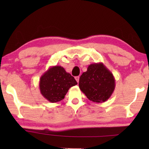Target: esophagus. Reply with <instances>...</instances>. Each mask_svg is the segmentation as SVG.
<instances>
[{"label":"esophagus","instance_id":"esophagus-1","mask_svg":"<svg viewBox=\"0 0 149 149\" xmlns=\"http://www.w3.org/2000/svg\"><path fill=\"white\" fill-rule=\"evenodd\" d=\"M75 80L77 81V83L79 82V76H76V77H75Z\"/></svg>","mask_w":149,"mask_h":149}]
</instances>
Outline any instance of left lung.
<instances>
[{"label": "left lung", "mask_w": 149, "mask_h": 149, "mask_svg": "<svg viewBox=\"0 0 149 149\" xmlns=\"http://www.w3.org/2000/svg\"><path fill=\"white\" fill-rule=\"evenodd\" d=\"M80 90L87 99L95 102H104L114 92L116 84L112 73L103 63L90 64L80 76Z\"/></svg>", "instance_id": "left-lung-1"}]
</instances>
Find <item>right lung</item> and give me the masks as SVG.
Wrapping results in <instances>:
<instances>
[{"mask_svg": "<svg viewBox=\"0 0 149 149\" xmlns=\"http://www.w3.org/2000/svg\"><path fill=\"white\" fill-rule=\"evenodd\" d=\"M77 83L71 74L60 65L50 67L41 75L39 89L41 95L50 102H58L64 99L70 87Z\"/></svg>", "mask_w": 149, "mask_h": 149, "instance_id": "obj_1", "label": "right lung"}]
</instances>
